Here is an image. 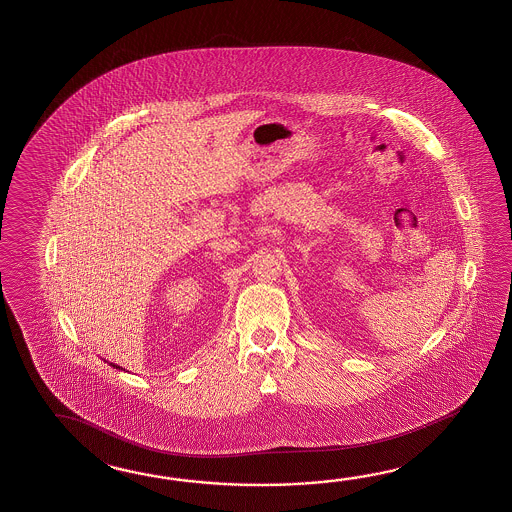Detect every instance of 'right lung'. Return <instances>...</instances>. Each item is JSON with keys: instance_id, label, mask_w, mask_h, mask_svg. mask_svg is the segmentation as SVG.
Segmentation results:
<instances>
[{"instance_id": "1", "label": "right lung", "mask_w": 512, "mask_h": 512, "mask_svg": "<svg viewBox=\"0 0 512 512\" xmlns=\"http://www.w3.org/2000/svg\"><path fill=\"white\" fill-rule=\"evenodd\" d=\"M109 366H113V368H117V370H122L120 366H117V364H113V362H109Z\"/></svg>"}]
</instances>
